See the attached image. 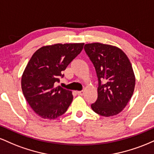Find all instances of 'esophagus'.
<instances>
[{
    "label": "esophagus",
    "mask_w": 154,
    "mask_h": 154,
    "mask_svg": "<svg viewBox=\"0 0 154 154\" xmlns=\"http://www.w3.org/2000/svg\"><path fill=\"white\" fill-rule=\"evenodd\" d=\"M77 95H82L83 94H84V91H77Z\"/></svg>",
    "instance_id": "esophagus-1"
}]
</instances>
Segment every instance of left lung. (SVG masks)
<instances>
[{
    "mask_svg": "<svg viewBox=\"0 0 154 154\" xmlns=\"http://www.w3.org/2000/svg\"><path fill=\"white\" fill-rule=\"evenodd\" d=\"M98 80V98L91 104L100 116H111L125 109L133 94L135 77L130 60L119 48L100 43L85 44Z\"/></svg>",
    "mask_w": 154,
    "mask_h": 154,
    "instance_id": "left-lung-1",
    "label": "left lung"
}]
</instances>
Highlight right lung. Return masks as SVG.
I'll use <instances>...</instances> for the list:
<instances>
[{
  "mask_svg": "<svg viewBox=\"0 0 154 154\" xmlns=\"http://www.w3.org/2000/svg\"><path fill=\"white\" fill-rule=\"evenodd\" d=\"M84 43H57L39 48L22 77L26 101L43 119H54L66 112L73 100L72 91L56 86L62 72L80 54Z\"/></svg>",
  "mask_w": 154,
  "mask_h": 154,
  "instance_id": "right-lung-1",
  "label": "right lung"
}]
</instances>
